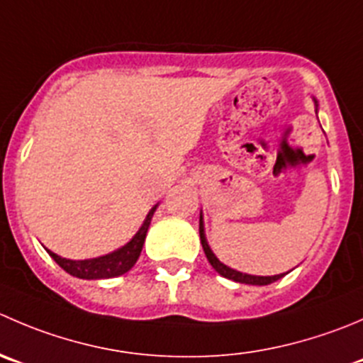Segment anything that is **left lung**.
<instances>
[{
  "label": "left lung",
  "mask_w": 363,
  "mask_h": 363,
  "mask_svg": "<svg viewBox=\"0 0 363 363\" xmlns=\"http://www.w3.org/2000/svg\"><path fill=\"white\" fill-rule=\"evenodd\" d=\"M315 103H318V101H315ZM199 232H200V242H202V248H203V252H206L207 260H209L211 266H213L221 277H225V279L234 280V282H239V284H248V286H267V284L277 282V280H280L284 275H286V273H282V275H273V277H257V275H246V273H241V271L232 269V267L225 266L223 262H220V260H218V257L213 253V250L209 248V245H207L206 232H203L202 214H200Z\"/></svg>",
  "instance_id": "obj_1"
}]
</instances>
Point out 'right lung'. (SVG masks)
<instances>
[{
	"mask_svg": "<svg viewBox=\"0 0 363 363\" xmlns=\"http://www.w3.org/2000/svg\"><path fill=\"white\" fill-rule=\"evenodd\" d=\"M156 207L157 206H154L152 209L149 211L145 221H143V225L140 227V230L133 235L131 241H129L128 245L122 246V248L108 253V255L96 257V259L70 260V259H63V257L56 255V253L49 252V250L48 253L55 259V262L58 264L62 269H65L69 275L77 277V279L99 280V279H113V277L124 275V273H128V271L135 266L140 253H142L147 230H149L150 220H152V214L154 211H156Z\"/></svg>",
	"mask_w": 363,
	"mask_h": 363,
	"instance_id": "right-lung-1",
	"label": "right lung"
}]
</instances>
